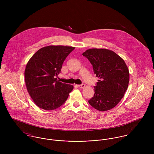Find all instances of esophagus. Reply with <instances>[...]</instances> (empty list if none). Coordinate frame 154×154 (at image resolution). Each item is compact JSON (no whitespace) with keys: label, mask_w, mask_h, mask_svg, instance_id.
Listing matches in <instances>:
<instances>
[{"label":"esophagus","mask_w":154,"mask_h":154,"mask_svg":"<svg viewBox=\"0 0 154 154\" xmlns=\"http://www.w3.org/2000/svg\"><path fill=\"white\" fill-rule=\"evenodd\" d=\"M78 87H79V88H84L85 87V85L84 84H81V85H78Z\"/></svg>","instance_id":"34e87169"}]
</instances>
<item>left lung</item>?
Instances as JSON below:
<instances>
[{"label":"left lung","mask_w":154,"mask_h":154,"mask_svg":"<svg viewBox=\"0 0 154 154\" xmlns=\"http://www.w3.org/2000/svg\"><path fill=\"white\" fill-rule=\"evenodd\" d=\"M92 65L99 80L94 86L95 94L89 104L104 111L114 107L127 90L129 72L125 61L114 51L104 48H91L83 53Z\"/></svg>","instance_id":"left-lung-1"}]
</instances>
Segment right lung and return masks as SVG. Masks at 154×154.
I'll list each match as a JSON object with an SVG mask.
<instances>
[{
    "label": "right lung",
    "mask_w": 154,
    "mask_h": 154,
    "mask_svg": "<svg viewBox=\"0 0 154 154\" xmlns=\"http://www.w3.org/2000/svg\"><path fill=\"white\" fill-rule=\"evenodd\" d=\"M75 47L50 45L38 50L29 59L25 70L28 92L35 104L53 110L65 103L73 87L62 83L56 76L67 56Z\"/></svg>",
    "instance_id": "add662e5"
}]
</instances>
